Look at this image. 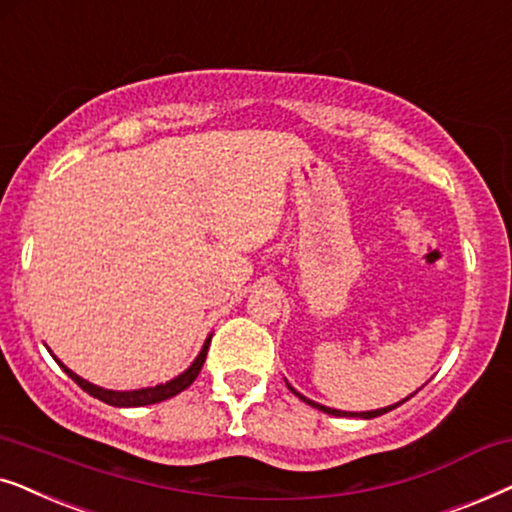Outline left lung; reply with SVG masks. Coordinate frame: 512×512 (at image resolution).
I'll use <instances>...</instances> for the list:
<instances>
[{
  "label": "left lung",
  "instance_id": "left-lung-1",
  "mask_svg": "<svg viewBox=\"0 0 512 512\" xmlns=\"http://www.w3.org/2000/svg\"><path fill=\"white\" fill-rule=\"evenodd\" d=\"M290 388V391L292 393H295L297 395V398L299 400H304V403L306 405H311V407H316V410H320V412H325V414H332V417H360V419H374V417H381V414H386V412H391V410H395V407H398V405H403L405 403V400H410L412 398V395H410V398H405L403 400V403H398V405H391V407H384V410H374V412H339V410H330V407H325V405H318V403H313V400H309V398H304V395L302 393H297L295 391V388H292V386H288Z\"/></svg>",
  "mask_w": 512,
  "mask_h": 512
}]
</instances>
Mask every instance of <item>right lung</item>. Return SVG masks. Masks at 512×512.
<instances>
[{"instance_id": "1", "label": "right lung", "mask_w": 512, "mask_h": 512, "mask_svg": "<svg viewBox=\"0 0 512 512\" xmlns=\"http://www.w3.org/2000/svg\"><path fill=\"white\" fill-rule=\"evenodd\" d=\"M208 346H210V339H208L206 344H203L199 358L194 360L192 367H189L187 372H182L180 377L170 379V381H166V384H159V386H154V388H140V391H107V388L88 384V381L81 379L79 374H74L72 370H67V367L60 363V360H58V365L63 367L65 374L74 381V384H79L88 395H93V398L102 400V403L114 405V407H142V405H154V403H161V400L173 398V395L185 391L187 386H192V381L199 377L201 367H203V363H206Z\"/></svg>"}]
</instances>
